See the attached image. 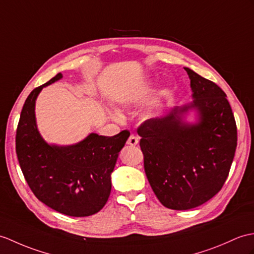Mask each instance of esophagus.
Here are the masks:
<instances>
[{
	"instance_id": "34e87169",
	"label": "esophagus",
	"mask_w": 254,
	"mask_h": 254,
	"mask_svg": "<svg viewBox=\"0 0 254 254\" xmlns=\"http://www.w3.org/2000/svg\"><path fill=\"white\" fill-rule=\"evenodd\" d=\"M127 144L131 145V146L137 145L138 144V137L136 136V135L131 134V135H129V137L127 138Z\"/></svg>"
}]
</instances>
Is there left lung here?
<instances>
[{
    "mask_svg": "<svg viewBox=\"0 0 254 254\" xmlns=\"http://www.w3.org/2000/svg\"><path fill=\"white\" fill-rule=\"evenodd\" d=\"M193 102L174 108L137 127L147 179L157 198L172 210H190L207 202L225 183L237 147V127L226 94L214 82L184 68ZM199 113L196 125L180 115Z\"/></svg>",
    "mask_w": 254,
    "mask_h": 254,
    "instance_id": "8db88e82",
    "label": "left lung"
}]
</instances>
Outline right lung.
<instances>
[{"mask_svg":"<svg viewBox=\"0 0 254 254\" xmlns=\"http://www.w3.org/2000/svg\"><path fill=\"white\" fill-rule=\"evenodd\" d=\"M62 78L58 73L29 94L17 127L16 154L22 174L40 201L69 216H90L107 202L110 175L129 132L125 129L111 137L91 133L71 146L47 144L35 123V99L44 86Z\"/></svg>","mask_w":254,"mask_h":254,"instance_id":"right-lung-1","label":"right lung"}]
</instances>
